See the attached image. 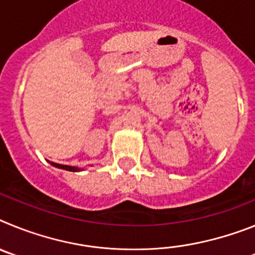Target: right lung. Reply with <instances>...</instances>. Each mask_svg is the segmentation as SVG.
Segmentation results:
<instances>
[{"mask_svg": "<svg viewBox=\"0 0 255 255\" xmlns=\"http://www.w3.org/2000/svg\"><path fill=\"white\" fill-rule=\"evenodd\" d=\"M51 164L52 166H55V167L62 168V170H67V171H73V172L79 171L78 167H71V166H66V164H58V163H55V162H51Z\"/></svg>", "mask_w": 255, "mask_h": 255, "instance_id": "add662e5", "label": "right lung"}]
</instances>
